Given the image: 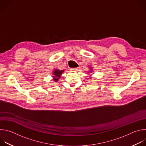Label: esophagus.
I'll return each mask as SVG.
<instances>
[{"label": "esophagus", "mask_w": 146, "mask_h": 146, "mask_svg": "<svg viewBox=\"0 0 146 146\" xmlns=\"http://www.w3.org/2000/svg\"><path fill=\"white\" fill-rule=\"evenodd\" d=\"M78 68H73V69H70L71 70H73V71H77L78 70Z\"/></svg>", "instance_id": "obj_1"}]
</instances>
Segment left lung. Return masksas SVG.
<instances>
[{
    "mask_svg": "<svg viewBox=\"0 0 146 146\" xmlns=\"http://www.w3.org/2000/svg\"><path fill=\"white\" fill-rule=\"evenodd\" d=\"M89 69H90V70H88V73H91L92 72V70H93V69H92V67H89Z\"/></svg>",
    "mask_w": 146,
    "mask_h": 146,
    "instance_id": "1",
    "label": "left lung"
}]
</instances>
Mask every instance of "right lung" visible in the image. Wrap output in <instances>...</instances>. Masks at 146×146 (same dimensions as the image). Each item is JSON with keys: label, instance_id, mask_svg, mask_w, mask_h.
<instances>
[{"label": "right lung", "instance_id": "right-lung-1", "mask_svg": "<svg viewBox=\"0 0 146 146\" xmlns=\"http://www.w3.org/2000/svg\"><path fill=\"white\" fill-rule=\"evenodd\" d=\"M64 72V70H59L55 69L52 72V81L54 82H58L59 79L60 78L61 74Z\"/></svg>", "mask_w": 146, "mask_h": 146}]
</instances>
